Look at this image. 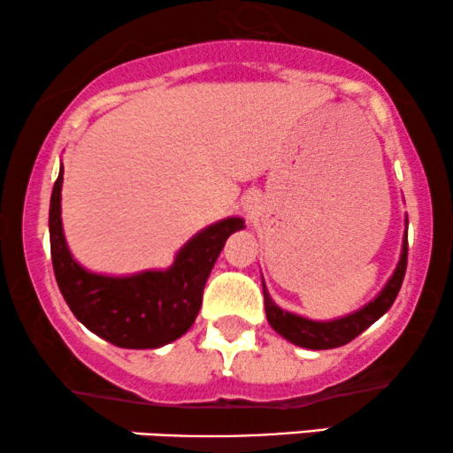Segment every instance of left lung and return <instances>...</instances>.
Returning a JSON list of instances; mask_svg holds the SVG:
<instances>
[{
  "instance_id": "1",
  "label": "left lung",
  "mask_w": 453,
  "mask_h": 453,
  "mask_svg": "<svg viewBox=\"0 0 453 453\" xmlns=\"http://www.w3.org/2000/svg\"><path fill=\"white\" fill-rule=\"evenodd\" d=\"M406 266H408V233L403 234L402 257H399L395 273H393L391 279L387 280L383 291H380L372 302L357 310V312L348 314L337 320H326V322L310 320V319H303V316L287 312V310H280L279 305L270 299L266 285L262 283L266 319L270 322V326H273L280 337H285L287 342L299 345V348H305V349L342 348V345L349 343L351 339H356L357 334L366 331L372 322H377L380 316L391 308L399 289H402Z\"/></svg>"
}]
</instances>
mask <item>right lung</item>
<instances>
[{
	"label": "right lung",
	"mask_w": 453,
	"mask_h": 453,
	"mask_svg": "<svg viewBox=\"0 0 453 453\" xmlns=\"http://www.w3.org/2000/svg\"><path fill=\"white\" fill-rule=\"evenodd\" d=\"M62 174L51 191V264L68 308L91 333L116 348H162L189 331L202 308L203 287L216 257L245 220L231 216L191 237L166 270H145L131 277L89 273L70 254L62 228Z\"/></svg>",
	"instance_id": "right-lung-1"
}]
</instances>
